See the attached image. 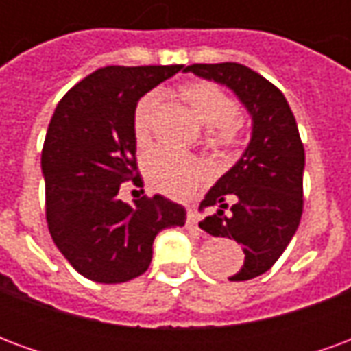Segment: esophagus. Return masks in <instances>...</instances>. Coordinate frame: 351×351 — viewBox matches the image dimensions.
Wrapping results in <instances>:
<instances>
[{
    "label": "esophagus",
    "mask_w": 351,
    "mask_h": 351,
    "mask_svg": "<svg viewBox=\"0 0 351 351\" xmlns=\"http://www.w3.org/2000/svg\"><path fill=\"white\" fill-rule=\"evenodd\" d=\"M186 210H188V220H186V223H188V228L199 229L197 228L199 218H197V213H195V206H188Z\"/></svg>",
    "instance_id": "obj_1"
}]
</instances>
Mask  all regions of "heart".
<instances>
[{"instance_id":"1","label":"heart","mask_w":351,"mask_h":351,"mask_svg":"<svg viewBox=\"0 0 351 351\" xmlns=\"http://www.w3.org/2000/svg\"><path fill=\"white\" fill-rule=\"evenodd\" d=\"M188 107L206 125V138L214 148L231 150L241 143L243 120L237 114V103L220 86L208 80H191L180 86ZM160 93H146L133 112V137L141 152L154 145L156 112ZM145 175L150 188L173 199H190L210 180V167L199 158H182L165 152L152 154L145 161Z\"/></svg>"}]
</instances>
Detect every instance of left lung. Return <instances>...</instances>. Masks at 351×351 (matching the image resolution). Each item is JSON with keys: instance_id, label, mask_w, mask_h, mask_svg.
Wrapping results in <instances>:
<instances>
[{"instance_id": "8db88e82", "label": "left lung", "mask_w": 351, "mask_h": 351, "mask_svg": "<svg viewBox=\"0 0 351 351\" xmlns=\"http://www.w3.org/2000/svg\"><path fill=\"white\" fill-rule=\"evenodd\" d=\"M184 71L229 86L252 114L250 145L201 201L199 213H213L199 228L243 244L244 267L231 282L256 278L278 261L301 221L304 146L299 128L284 93L246 65L193 64Z\"/></svg>"}]
</instances>
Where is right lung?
Instances as JSON below:
<instances>
[{
  "label": "right lung",
  "mask_w": 351,
  "mask_h": 351,
  "mask_svg": "<svg viewBox=\"0 0 351 351\" xmlns=\"http://www.w3.org/2000/svg\"><path fill=\"white\" fill-rule=\"evenodd\" d=\"M182 65L101 67L58 103L41 154L47 223L77 271L101 284L137 278L152 261L156 235L182 228L186 210L161 195L123 203L122 182L138 186L133 112L138 99Z\"/></svg>",
  "instance_id": "right-lung-1"
}]
</instances>
